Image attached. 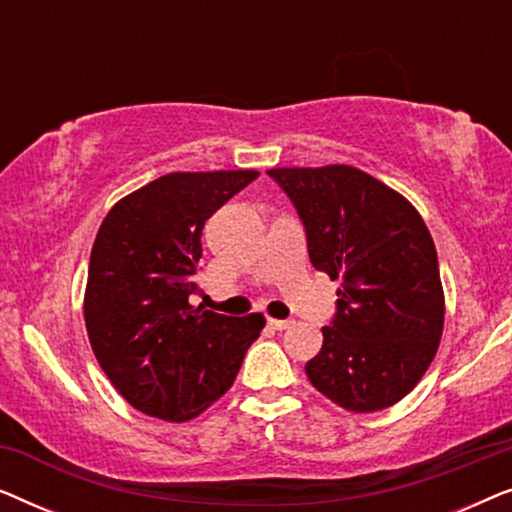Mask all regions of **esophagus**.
<instances>
[{
	"label": "esophagus",
	"instance_id": "esophagus-1",
	"mask_svg": "<svg viewBox=\"0 0 512 512\" xmlns=\"http://www.w3.org/2000/svg\"><path fill=\"white\" fill-rule=\"evenodd\" d=\"M270 328H275V331H286V328L293 326L291 319H268Z\"/></svg>",
	"mask_w": 512,
	"mask_h": 512
}]
</instances>
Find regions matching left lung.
<instances>
[{"mask_svg":"<svg viewBox=\"0 0 512 512\" xmlns=\"http://www.w3.org/2000/svg\"><path fill=\"white\" fill-rule=\"evenodd\" d=\"M305 223L317 270L340 279L338 314L305 373L349 412L408 396L436 359L445 293L433 237L415 205L352 165L272 167Z\"/></svg>","mask_w":512,"mask_h":512,"instance_id":"obj_1","label":"left lung"}]
</instances>
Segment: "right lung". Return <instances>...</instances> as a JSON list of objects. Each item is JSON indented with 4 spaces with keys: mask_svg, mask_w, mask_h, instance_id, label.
<instances>
[{
    "mask_svg": "<svg viewBox=\"0 0 512 512\" xmlns=\"http://www.w3.org/2000/svg\"><path fill=\"white\" fill-rule=\"evenodd\" d=\"M256 170L170 172L125 195L90 251L83 319L114 389L144 415L188 422L233 387L265 317L188 303L202 226Z\"/></svg>",
    "mask_w": 512,
    "mask_h": 512,
    "instance_id": "right-lung-1",
    "label": "right lung"
}]
</instances>
